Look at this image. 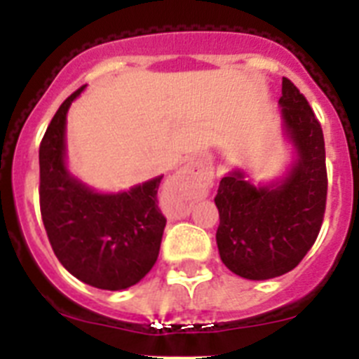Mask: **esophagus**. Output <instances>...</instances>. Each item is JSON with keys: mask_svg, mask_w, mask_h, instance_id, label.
I'll use <instances>...</instances> for the list:
<instances>
[{"mask_svg": "<svg viewBox=\"0 0 359 359\" xmlns=\"http://www.w3.org/2000/svg\"><path fill=\"white\" fill-rule=\"evenodd\" d=\"M210 185V177H207L203 172L196 170L194 167H183L176 172L174 176V190L180 192L185 199H192V198H198V196L207 194V189ZM182 214H187L189 212V207H187V203L182 205Z\"/></svg>", "mask_w": 359, "mask_h": 359, "instance_id": "34e87169", "label": "esophagus"}]
</instances>
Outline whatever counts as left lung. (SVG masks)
Instances as JSON below:
<instances>
[{"label":"left lung","instance_id":"8db88e82","mask_svg":"<svg viewBox=\"0 0 359 359\" xmlns=\"http://www.w3.org/2000/svg\"><path fill=\"white\" fill-rule=\"evenodd\" d=\"M284 133L297 149L286 177L257 187L243 170L219 183L215 233L221 261L250 280L280 277L302 261L322 228L327 169L322 126L297 86L282 79Z\"/></svg>","mask_w":359,"mask_h":359}]
</instances>
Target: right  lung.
Here are the masks:
<instances>
[{
	"instance_id": "right-lung-1",
	"label": "right lung",
	"mask_w": 359,
	"mask_h": 359,
	"mask_svg": "<svg viewBox=\"0 0 359 359\" xmlns=\"http://www.w3.org/2000/svg\"><path fill=\"white\" fill-rule=\"evenodd\" d=\"M86 86L57 109L39 147V203L44 230L59 262L98 290L135 286L160 253L167 219L158 207L161 177L128 192L100 194L66 169V113Z\"/></svg>"
}]
</instances>
